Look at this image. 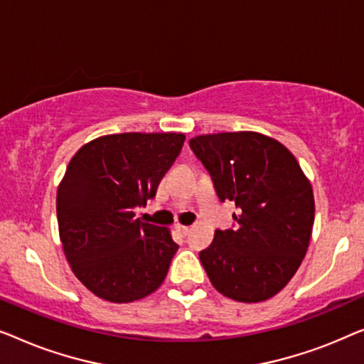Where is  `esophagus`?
Here are the masks:
<instances>
[{
    "label": "esophagus",
    "mask_w": 364,
    "mask_h": 364,
    "mask_svg": "<svg viewBox=\"0 0 364 364\" xmlns=\"http://www.w3.org/2000/svg\"><path fill=\"white\" fill-rule=\"evenodd\" d=\"M176 232H180L181 235H186L188 234V231H189V228L188 226H183V224H176Z\"/></svg>",
    "instance_id": "1"
}]
</instances>
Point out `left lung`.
Listing matches in <instances>:
<instances>
[{
  "instance_id": "8db88e82",
  "label": "left lung",
  "mask_w": 364,
  "mask_h": 364,
  "mask_svg": "<svg viewBox=\"0 0 364 364\" xmlns=\"http://www.w3.org/2000/svg\"><path fill=\"white\" fill-rule=\"evenodd\" d=\"M221 201L235 203V229H218L199 259L214 289L255 304L290 282L315 219L314 189L282 143L257 132H224L189 140Z\"/></svg>"
}]
</instances>
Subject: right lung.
Listing matches in <instances>:
<instances>
[{"mask_svg": "<svg viewBox=\"0 0 364 364\" xmlns=\"http://www.w3.org/2000/svg\"><path fill=\"white\" fill-rule=\"evenodd\" d=\"M184 133H115L73 156L58 188L65 259L92 294L114 304L150 295L165 280L178 244L168 228L141 223L135 208L156 194L180 155Z\"/></svg>", "mask_w": 364, "mask_h": 364, "instance_id": "obj_1", "label": "right lung"}]
</instances>
